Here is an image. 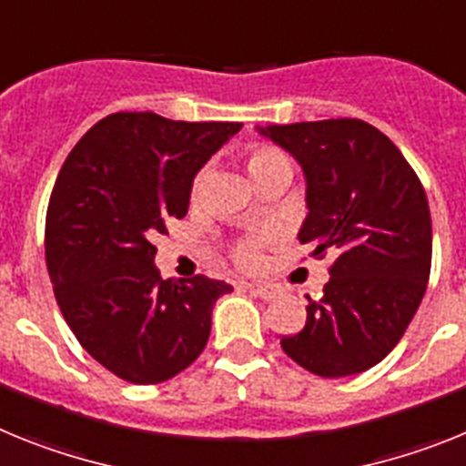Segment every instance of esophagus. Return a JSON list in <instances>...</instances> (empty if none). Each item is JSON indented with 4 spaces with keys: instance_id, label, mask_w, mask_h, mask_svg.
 <instances>
[{
    "instance_id": "1",
    "label": "esophagus",
    "mask_w": 466,
    "mask_h": 466,
    "mask_svg": "<svg viewBox=\"0 0 466 466\" xmlns=\"http://www.w3.org/2000/svg\"><path fill=\"white\" fill-rule=\"evenodd\" d=\"M244 289L258 295V298H262V300H274L279 295V289L272 286V283H244Z\"/></svg>"
}]
</instances>
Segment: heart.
Here are the masks:
<instances>
[{
  "instance_id": "obj_1",
  "label": "heart",
  "mask_w": 466,
  "mask_h": 466,
  "mask_svg": "<svg viewBox=\"0 0 466 466\" xmlns=\"http://www.w3.org/2000/svg\"><path fill=\"white\" fill-rule=\"evenodd\" d=\"M277 168H290L289 159H286V155H283L281 149L269 147V145H258V147L250 149L248 173L253 176V180H256L258 176H262V173L277 171ZM201 180H204V176H197L194 189L201 187ZM237 258L241 265H253V262L258 260V244H253V241L241 244L237 248Z\"/></svg>"
}]
</instances>
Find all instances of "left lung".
<instances>
[{
	"mask_svg": "<svg viewBox=\"0 0 466 466\" xmlns=\"http://www.w3.org/2000/svg\"><path fill=\"white\" fill-rule=\"evenodd\" d=\"M305 176L298 232L311 256L333 250L330 281L309 300L283 351L309 373L347 378L380 363L403 338L431 269V216L420 177L390 137L361 119L256 127Z\"/></svg>",
	"mask_w": 466,
	"mask_h": 466,
	"instance_id": "left-lung-1",
	"label": "left lung"
}]
</instances>
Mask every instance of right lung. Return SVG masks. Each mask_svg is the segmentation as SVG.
Masks as SVG:
<instances>
[{"instance_id": "right-lung-1", "label": "right lung", "mask_w": 466, "mask_h": 466, "mask_svg": "<svg viewBox=\"0 0 466 466\" xmlns=\"http://www.w3.org/2000/svg\"><path fill=\"white\" fill-rule=\"evenodd\" d=\"M238 121L155 112L100 119L65 159L46 213V267L79 345L133 384L171 380L204 351L213 305L232 286L161 279L155 234L185 218L197 173Z\"/></svg>"}]
</instances>
